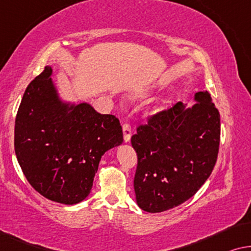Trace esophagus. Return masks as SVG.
Returning a JSON list of instances; mask_svg holds the SVG:
<instances>
[{"instance_id":"34e87169","label":"esophagus","mask_w":251,"mask_h":251,"mask_svg":"<svg viewBox=\"0 0 251 251\" xmlns=\"http://www.w3.org/2000/svg\"><path fill=\"white\" fill-rule=\"evenodd\" d=\"M123 135H124L125 142H129L130 135H132V129H130V125L128 123H125V124L123 125Z\"/></svg>"}]
</instances>
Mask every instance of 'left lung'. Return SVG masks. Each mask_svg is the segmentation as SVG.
Instances as JSON below:
<instances>
[{
    "label": "left lung",
    "mask_w": 251,
    "mask_h": 251,
    "mask_svg": "<svg viewBox=\"0 0 251 251\" xmlns=\"http://www.w3.org/2000/svg\"><path fill=\"white\" fill-rule=\"evenodd\" d=\"M191 108L177 102L151 116L132 136L137 154L134 177L136 202L148 213H161L197 193L216 164L220 112L207 91L195 94Z\"/></svg>",
    "instance_id": "8db88e82"
}]
</instances>
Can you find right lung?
Returning a JSON list of instances; mask_svg holds the SVG:
<instances>
[{
  "mask_svg": "<svg viewBox=\"0 0 251 251\" xmlns=\"http://www.w3.org/2000/svg\"><path fill=\"white\" fill-rule=\"evenodd\" d=\"M47 66L25 91L15 125V151L29 184L49 200L75 204L90 195L101 157L123 143L114 115L87 102L62 101Z\"/></svg>",
  "mask_w": 251,
  "mask_h": 251,
  "instance_id": "obj_1",
  "label": "right lung"
}]
</instances>
